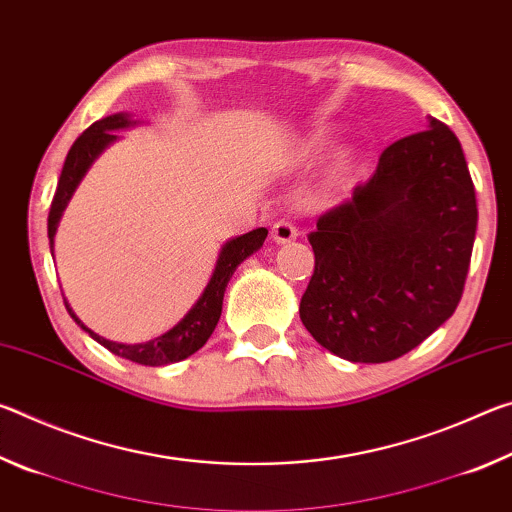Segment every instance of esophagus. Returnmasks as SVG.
Wrapping results in <instances>:
<instances>
[{"label":"esophagus","instance_id":"34e87169","mask_svg":"<svg viewBox=\"0 0 512 512\" xmlns=\"http://www.w3.org/2000/svg\"><path fill=\"white\" fill-rule=\"evenodd\" d=\"M271 237H273V241H277V244H289V241H293V239L298 237V228L291 221H284L282 219V221H277L273 225Z\"/></svg>","mask_w":512,"mask_h":512}]
</instances>
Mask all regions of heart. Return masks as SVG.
<instances>
[{
  "instance_id": "1",
  "label": "heart",
  "mask_w": 512,
  "mask_h": 512,
  "mask_svg": "<svg viewBox=\"0 0 512 512\" xmlns=\"http://www.w3.org/2000/svg\"><path fill=\"white\" fill-rule=\"evenodd\" d=\"M325 146H327V142H325V140H320V137H316V140H311V142H307L305 146H302L300 153H298V158H300L302 162L316 160L318 155L325 151Z\"/></svg>"
}]
</instances>
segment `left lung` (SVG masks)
<instances>
[{"label":"left lung","instance_id":"left-lung-1","mask_svg":"<svg viewBox=\"0 0 512 512\" xmlns=\"http://www.w3.org/2000/svg\"><path fill=\"white\" fill-rule=\"evenodd\" d=\"M476 216L461 142L431 119L388 146L368 183L309 232L314 275L300 300L302 325L354 363L411 352L461 302Z\"/></svg>","mask_w":512,"mask_h":512}]
</instances>
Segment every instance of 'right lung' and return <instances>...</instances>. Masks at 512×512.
<instances>
[{"instance_id":"add662e5","label":"right lung","mask_w":512,"mask_h":512,"mask_svg":"<svg viewBox=\"0 0 512 512\" xmlns=\"http://www.w3.org/2000/svg\"><path fill=\"white\" fill-rule=\"evenodd\" d=\"M128 124H131V121H128L126 115H112V117L94 121L90 128H85V131L76 137V142L72 144V149H69L65 158L54 201H51V207H49V219H47L49 248H54V235H56L60 214H63L67 201L72 198L76 185L81 183L83 173L88 171L92 160L97 158V155L106 149L112 140H115L112 131H117V128H126ZM266 235H268L266 228H257L253 232H246V235L228 241L221 250V257L219 262H216L214 275L210 284H207L201 300L196 302L194 309L189 311V314L180 320L176 327L149 343L121 345V343L101 339V336L94 334L92 329L85 327L81 320L76 318V314L69 309L67 302L65 307L69 311V316L76 320V325H81L94 341L101 343L103 348L110 350L112 354H117V357L142 363V366H167V363L187 359L189 354L201 350L207 343V339L212 336L216 323H219L223 293H225V287H228L232 273H235V268L244 262L248 255H253L255 250L264 244Z\"/></svg>"}]
</instances>
